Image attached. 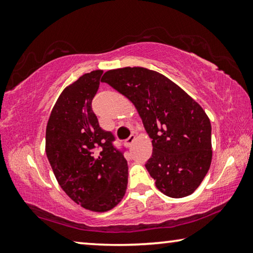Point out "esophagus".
<instances>
[{
	"mask_svg": "<svg viewBox=\"0 0 253 253\" xmlns=\"http://www.w3.org/2000/svg\"><path fill=\"white\" fill-rule=\"evenodd\" d=\"M135 139H136V137H135V135H130L129 137H128V138L126 139V145L128 147H131V145H132V143L135 142Z\"/></svg>",
	"mask_w": 253,
	"mask_h": 253,
	"instance_id": "34e87169",
	"label": "esophagus"
}]
</instances>
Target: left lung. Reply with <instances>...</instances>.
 <instances>
[{
	"label": "left lung",
	"mask_w": 253,
	"mask_h": 253,
	"mask_svg": "<svg viewBox=\"0 0 253 253\" xmlns=\"http://www.w3.org/2000/svg\"><path fill=\"white\" fill-rule=\"evenodd\" d=\"M138 110L153 144L146 169L169 198L193 193L211 165V123L202 107L165 76L140 67L107 71L101 79Z\"/></svg>",
	"instance_id": "left-lung-1"
}]
</instances>
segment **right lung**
Here are the masks:
<instances>
[{
	"mask_svg": "<svg viewBox=\"0 0 253 253\" xmlns=\"http://www.w3.org/2000/svg\"><path fill=\"white\" fill-rule=\"evenodd\" d=\"M102 70L85 74L67 87L51 111L45 131V153L55 178L77 204L95 212L111 210L125 195L126 148L99 126L91 102Z\"/></svg>",
	"mask_w": 253,
	"mask_h": 253,
	"instance_id": "add662e5",
	"label": "right lung"
}]
</instances>
